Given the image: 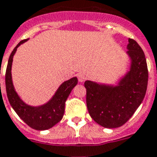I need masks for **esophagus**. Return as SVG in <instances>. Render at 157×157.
Wrapping results in <instances>:
<instances>
[{"label":"esophagus","instance_id":"obj_1","mask_svg":"<svg viewBox=\"0 0 157 157\" xmlns=\"http://www.w3.org/2000/svg\"><path fill=\"white\" fill-rule=\"evenodd\" d=\"M77 77H78V81L80 82H83L86 79V76L84 75V74H82V73H80L78 75H77Z\"/></svg>","mask_w":157,"mask_h":157}]
</instances>
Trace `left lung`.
Wrapping results in <instances>:
<instances>
[{
    "instance_id": "obj_1",
    "label": "left lung",
    "mask_w": 157,
    "mask_h": 157,
    "mask_svg": "<svg viewBox=\"0 0 157 157\" xmlns=\"http://www.w3.org/2000/svg\"><path fill=\"white\" fill-rule=\"evenodd\" d=\"M128 71L116 85L86 81V105L96 123L105 128L123 126L132 117L147 92L148 71L146 56L136 40L129 39Z\"/></svg>"
}]
</instances>
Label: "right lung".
<instances>
[{"label": "right lung", "mask_w": 157, "mask_h": 157, "mask_svg": "<svg viewBox=\"0 0 157 157\" xmlns=\"http://www.w3.org/2000/svg\"><path fill=\"white\" fill-rule=\"evenodd\" d=\"M28 40L25 39L20 41L10 54L6 71V89L10 105L20 118L31 128L38 131H45L53 127L62 119L65 112L66 101L73 88L76 86L78 80L75 76L64 82L58 87L52 98L43 105L34 106L23 101L14 87L11 67L17 48Z\"/></svg>", "instance_id": "add662e5"}]
</instances>
